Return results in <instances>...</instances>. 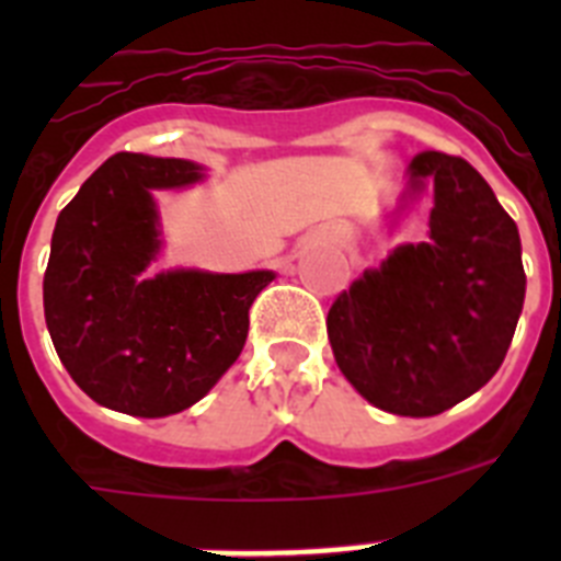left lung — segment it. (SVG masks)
<instances>
[{
  "label": "left lung",
  "mask_w": 561,
  "mask_h": 561,
  "mask_svg": "<svg viewBox=\"0 0 561 561\" xmlns=\"http://www.w3.org/2000/svg\"><path fill=\"white\" fill-rule=\"evenodd\" d=\"M433 185L430 232L365 270L329 309L334 359L379 410L427 419L497 374L525 300L523 247L489 182L460 157L421 151L404 205Z\"/></svg>",
  "instance_id": "1"
}]
</instances>
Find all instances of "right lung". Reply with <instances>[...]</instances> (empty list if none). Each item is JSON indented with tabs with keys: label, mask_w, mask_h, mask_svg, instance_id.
Returning a JSON list of instances; mask_svg holds the SVG:
<instances>
[{
	"label": "right lung",
	"mask_w": 561,
	"mask_h": 561,
	"mask_svg": "<svg viewBox=\"0 0 561 561\" xmlns=\"http://www.w3.org/2000/svg\"><path fill=\"white\" fill-rule=\"evenodd\" d=\"M199 180L191 160L123 151L58 213L44 320L67 374L103 408L162 419L196 404L238 359L252 300L275 277L146 275L162 247L151 191Z\"/></svg>",
	"instance_id": "right-lung-1"
}]
</instances>
